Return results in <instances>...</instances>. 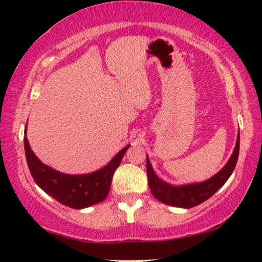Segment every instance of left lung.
Segmentation results:
<instances>
[{
    "mask_svg": "<svg viewBox=\"0 0 262 262\" xmlns=\"http://www.w3.org/2000/svg\"><path fill=\"white\" fill-rule=\"evenodd\" d=\"M239 155V134L237 136L236 147H234L231 157L225 164V166L216 173L210 179L203 183L189 184L184 186H173L165 183L159 179L157 174L155 173L154 168L150 164L149 158L147 156V174L150 190L155 198L165 205L180 207V208H192L200 203L205 202L210 196H212L222 186L232 174L236 167Z\"/></svg>",
    "mask_w": 262,
    "mask_h": 262,
    "instance_id": "8db88e82",
    "label": "left lung"
}]
</instances>
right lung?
I'll use <instances>...</instances> for the list:
<instances>
[{"instance_id": "obj_1", "label": "right lung", "mask_w": 262, "mask_h": 262, "mask_svg": "<svg viewBox=\"0 0 262 262\" xmlns=\"http://www.w3.org/2000/svg\"><path fill=\"white\" fill-rule=\"evenodd\" d=\"M24 148L29 170L35 184L62 205L74 209H83L105 200L110 192L114 171L120 165L129 145L121 149L107 165L88 174H66L45 165L31 150L26 136Z\"/></svg>"}]
</instances>
